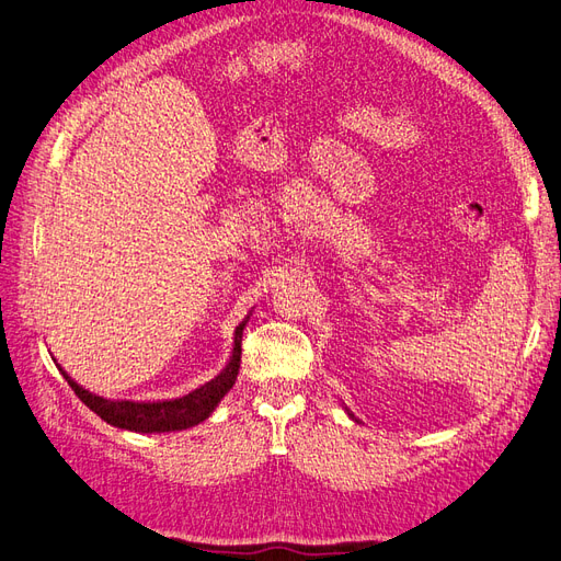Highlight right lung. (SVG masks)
<instances>
[{"mask_svg": "<svg viewBox=\"0 0 561 561\" xmlns=\"http://www.w3.org/2000/svg\"><path fill=\"white\" fill-rule=\"evenodd\" d=\"M243 320L239 328H236L233 334V353L229 365L222 369V375H217L213 381H208L206 386L196 388L194 393L178 398V400H165V402H128V400H105L98 398L89 390H83L79 383H75L70 377L65 375L67 383L72 386L75 393L79 396V400L93 410L100 419H105L107 423L116 428H126V431H135V433H168V431H184L192 428L196 423L206 421L213 410L217 407V402L227 396V390L233 386L236 375H239L241 367V336H243Z\"/></svg>", "mask_w": 561, "mask_h": 561, "instance_id": "obj_1", "label": "right lung"}]
</instances>
